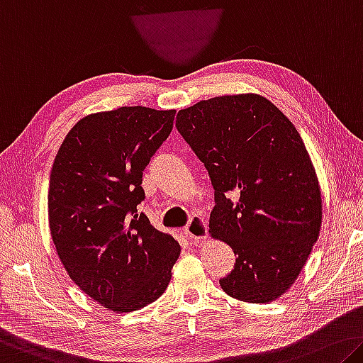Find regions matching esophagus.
Instances as JSON below:
<instances>
[{
    "mask_svg": "<svg viewBox=\"0 0 363 363\" xmlns=\"http://www.w3.org/2000/svg\"><path fill=\"white\" fill-rule=\"evenodd\" d=\"M186 235L191 240H195V242H200V240H205L206 235H208V229H206V223L203 218L195 216L192 218L189 224L186 226Z\"/></svg>",
    "mask_w": 363,
    "mask_h": 363,
    "instance_id": "1",
    "label": "esophagus"
}]
</instances>
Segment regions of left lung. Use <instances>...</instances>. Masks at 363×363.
<instances>
[{
	"label": "left lung",
	"mask_w": 363,
	"mask_h": 363,
	"mask_svg": "<svg viewBox=\"0 0 363 363\" xmlns=\"http://www.w3.org/2000/svg\"><path fill=\"white\" fill-rule=\"evenodd\" d=\"M176 128L215 189L211 238L234 250V269L220 279L223 291L250 303L276 301L306 267L323 216L301 134L257 94L195 103L177 113Z\"/></svg>",
	"instance_id": "left-lung-1"
}]
</instances>
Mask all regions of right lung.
<instances>
[{
  "mask_svg": "<svg viewBox=\"0 0 363 363\" xmlns=\"http://www.w3.org/2000/svg\"><path fill=\"white\" fill-rule=\"evenodd\" d=\"M174 109L123 106L89 114L55 158L48 221L57 257L85 294L116 313L157 301L181 255L137 205L142 174L172 130Z\"/></svg>",
  "mask_w": 363,
  "mask_h": 363,
  "instance_id": "obj_1",
  "label": "right lung"
}]
</instances>
